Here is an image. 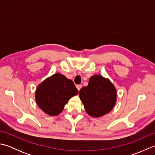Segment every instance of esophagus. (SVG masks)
<instances>
[{"label":"esophagus","instance_id":"1","mask_svg":"<svg viewBox=\"0 0 155 155\" xmlns=\"http://www.w3.org/2000/svg\"><path fill=\"white\" fill-rule=\"evenodd\" d=\"M76 87H77V88L78 89V91H79L81 90V88H82V85L81 84H77V86H76Z\"/></svg>","mask_w":155,"mask_h":155}]
</instances>
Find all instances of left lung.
<instances>
[{
	"mask_svg": "<svg viewBox=\"0 0 155 155\" xmlns=\"http://www.w3.org/2000/svg\"><path fill=\"white\" fill-rule=\"evenodd\" d=\"M79 97L87 114L98 118L113 109L117 101V91L108 78L95 74L90 78L88 86L80 90Z\"/></svg>",
	"mask_w": 155,
	"mask_h": 155,
	"instance_id": "obj_1",
	"label": "left lung"
}]
</instances>
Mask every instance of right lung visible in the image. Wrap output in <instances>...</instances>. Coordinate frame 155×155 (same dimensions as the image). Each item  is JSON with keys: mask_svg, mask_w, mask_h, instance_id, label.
I'll list each match as a JSON object with an SVG mask.
<instances>
[{"mask_svg": "<svg viewBox=\"0 0 155 155\" xmlns=\"http://www.w3.org/2000/svg\"><path fill=\"white\" fill-rule=\"evenodd\" d=\"M78 93L71 80L55 73L38 85L35 100L38 107L50 116H57L63 110L69 99Z\"/></svg>", "mask_w": 155, "mask_h": 155, "instance_id": "1", "label": "right lung"}]
</instances>
